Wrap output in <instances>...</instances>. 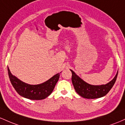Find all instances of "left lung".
Here are the masks:
<instances>
[{
    "mask_svg": "<svg viewBox=\"0 0 125 125\" xmlns=\"http://www.w3.org/2000/svg\"><path fill=\"white\" fill-rule=\"evenodd\" d=\"M70 70L72 73L71 80L75 92L83 97L91 99L102 97L107 94L115 83L118 74L117 72L114 78L106 84L93 85L85 83L77 75L73 70Z\"/></svg>",
    "mask_w": 125,
    "mask_h": 125,
    "instance_id": "1",
    "label": "left lung"
}]
</instances>
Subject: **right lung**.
Returning a JSON list of instances; mask_svg holds the SVG:
<instances>
[{"instance_id":"obj_1","label":"right lung","mask_w":125,"mask_h":125,"mask_svg":"<svg viewBox=\"0 0 125 125\" xmlns=\"http://www.w3.org/2000/svg\"><path fill=\"white\" fill-rule=\"evenodd\" d=\"M8 74L11 84L16 92L21 96L31 100H42L51 94L58 81L60 74L58 73L44 83L31 85L21 81L11 74L8 67Z\"/></svg>"}]
</instances>
